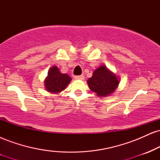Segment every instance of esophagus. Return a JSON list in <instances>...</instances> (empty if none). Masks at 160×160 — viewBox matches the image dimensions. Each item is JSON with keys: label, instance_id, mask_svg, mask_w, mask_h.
Wrapping results in <instances>:
<instances>
[{"label": "esophagus", "instance_id": "obj_1", "mask_svg": "<svg viewBox=\"0 0 160 160\" xmlns=\"http://www.w3.org/2000/svg\"><path fill=\"white\" fill-rule=\"evenodd\" d=\"M75 79H76V80H84V76L83 75H79V76H75V78H74Z\"/></svg>", "mask_w": 160, "mask_h": 160}]
</instances>
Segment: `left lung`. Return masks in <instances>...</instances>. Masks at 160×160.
<instances>
[{
  "mask_svg": "<svg viewBox=\"0 0 160 160\" xmlns=\"http://www.w3.org/2000/svg\"><path fill=\"white\" fill-rule=\"evenodd\" d=\"M87 82L89 89L98 96H107L116 90L119 80L105 66H100L93 72L92 77L88 79Z\"/></svg>",
  "mask_w": 160,
  "mask_h": 160,
  "instance_id": "left-lung-1",
  "label": "left lung"
}]
</instances>
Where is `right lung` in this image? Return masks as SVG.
Instances as JSON below:
<instances>
[{
  "instance_id": "right-lung-1",
  "label": "right lung",
  "mask_w": 160,
  "mask_h": 160,
  "mask_svg": "<svg viewBox=\"0 0 160 160\" xmlns=\"http://www.w3.org/2000/svg\"><path fill=\"white\" fill-rule=\"evenodd\" d=\"M71 79L68 74H62L56 66H53L48 71V76L45 80L47 91L58 93L65 89Z\"/></svg>"
}]
</instances>
